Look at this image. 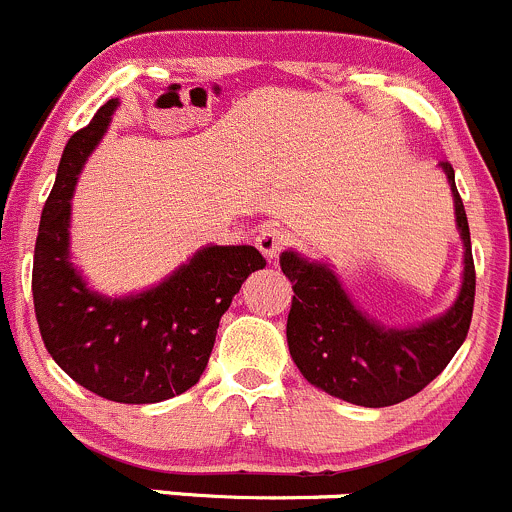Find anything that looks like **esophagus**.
Here are the masks:
<instances>
[{
  "mask_svg": "<svg viewBox=\"0 0 512 512\" xmlns=\"http://www.w3.org/2000/svg\"><path fill=\"white\" fill-rule=\"evenodd\" d=\"M255 245H257V250L267 257V260H275V257L280 255L287 245L285 230L277 225L265 227V230H260V235L255 237Z\"/></svg>",
  "mask_w": 512,
  "mask_h": 512,
  "instance_id": "obj_1",
  "label": "esophagus"
}]
</instances>
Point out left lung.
I'll return each mask as SVG.
<instances>
[{
	"mask_svg": "<svg viewBox=\"0 0 512 512\" xmlns=\"http://www.w3.org/2000/svg\"><path fill=\"white\" fill-rule=\"evenodd\" d=\"M463 240V282L453 305L438 317L410 327H390L352 302L327 262L295 250L280 255L292 282L287 347L310 385L362 408H388L413 398L445 370L468 335L475 302V265L470 227L450 162H440Z\"/></svg>",
	"mask_w": 512,
	"mask_h": 512,
	"instance_id": "left-lung-1",
	"label": "left lung"
}]
</instances>
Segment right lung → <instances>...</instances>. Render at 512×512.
<instances>
[{
    "mask_svg": "<svg viewBox=\"0 0 512 512\" xmlns=\"http://www.w3.org/2000/svg\"><path fill=\"white\" fill-rule=\"evenodd\" d=\"M117 107L119 99L104 102L64 147L34 245V312L52 360L89 393L162 403L197 385L220 317L265 257L252 245H207L135 295L109 297L87 285L69 252L72 195Z\"/></svg>",
    "mask_w": 512,
    "mask_h": 512,
    "instance_id": "1",
    "label": "right lung"
}]
</instances>
